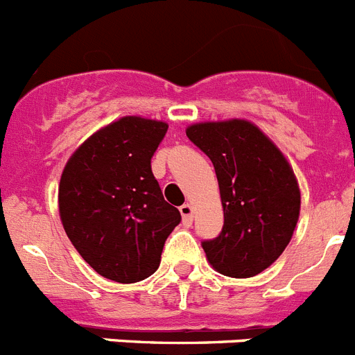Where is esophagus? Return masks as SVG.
Returning <instances> with one entry per match:
<instances>
[{
	"mask_svg": "<svg viewBox=\"0 0 355 355\" xmlns=\"http://www.w3.org/2000/svg\"><path fill=\"white\" fill-rule=\"evenodd\" d=\"M178 210H180L182 214V223H184V226L193 225V207H191L189 203H184Z\"/></svg>",
	"mask_w": 355,
	"mask_h": 355,
	"instance_id": "obj_1",
	"label": "esophagus"
}]
</instances>
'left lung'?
Here are the masks:
<instances>
[{
	"label": "left lung",
	"mask_w": 355,
	"mask_h": 355,
	"mask_svg": "<svg viewBox=\"0 0 355 355\" xmlns=\"http://www.w3.org/2000/svg\"><path fill=\"white\" fill-rule=\"evenodd\" d=\"M187 138L212 161L221 194L219 237L203 242L219 274L253 277L288 245L301 212V189L292 166L272 139L242 118L200 122Z\"/></svg>",
	"instance_id": "left-lung-1"
}]
</instances>
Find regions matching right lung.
<instances>
[{"label":"right lung","instance_id":"right-lung-1","mask_svg":"<svg viewBox=\"0 0 355 355\" xmlns=\"http://www.w3.org/2000/svg\"><path fill=\"white\" fill-rule=\"evenodd\" d=\"M168 123L122 116L76 148L58 187L67 237L97 274L138 283L157 270L180 212L164 201L152 155Z\"/></svg>","mask_w":355,"mask_h":355}]
</instances>
